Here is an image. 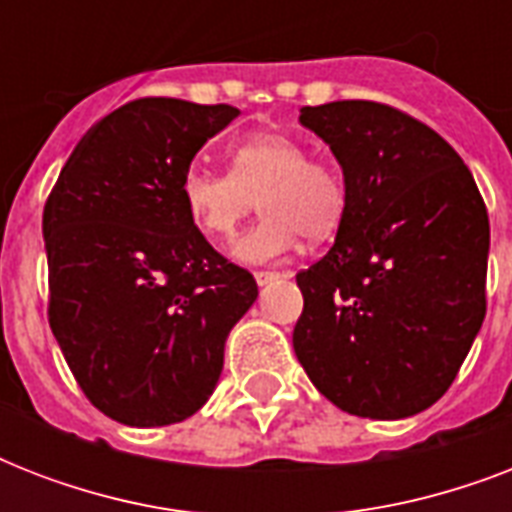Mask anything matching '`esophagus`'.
Segmentation results:
<instances>
[{"instance_id":"esophagus-1","label":"esophagus","mask_w":512,"mask_h":512,"mask_svg":"<svg viewBox=\"0 0 512 512\" xmlns=\"http://www.w3.org/2000/svg\"><path fill=\"white\" fill-rule=\"evenodd\" d=\"M287 273H279V271H257L255 273V281L260 284V287H268V284H273V281L284 279Z\"/></svg>"}]
</instances>
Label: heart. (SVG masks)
Masks as SVG:
<instances>
[{"label": "heart", "mask_w": 512, "mask_h": 512, "mask_svg": "<svg viewBox=\"0 0 512 512\" xmlns=\"http://www.w3.org/2000/svg\"><path fill=\"white\" fill-rule=\"evenodd\" d=\"M303 140L265 132L231 151V175L193 167L183 175L180 196L191 223L209 241L233 236L260 199L263 220L233 241L241 263H271L300 244L324 241L345 220L348 191L340 172L308 159Z\"/></svg>", "instance_id": "b5f03b06"}]
</instances>
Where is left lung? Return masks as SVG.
I'll return each instance as SVG.
<instances>
[{"instance_id": "obj_1", "label": "left lung", "mask_w": 512, "mask_h": 512, "mask_svg": "<svg viewBox=\"0 0 512 512\" xmlns=\"http://www.w3.org/2000/svg\"><path fill=\"white\" fill-rule=\"evenodd\" d=\"M300 124L335 154L348 209L297 273V361L342 412L404 420L444 396L484 324L486 204L460 154L396 108L337 100Z\"/></svg>"}]
</instances>
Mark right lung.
I'll return each instance as SVG.
<instances>
[{"label":"right lung","instance_id":"right-lung-1","mask_svg":"<svg viewBox=\"0 0 512 512\" xmlns=\"http://www.w3.org/2000/svg\"><path fill=\"white\" fill-rule=\"evenodd\" d=\"M236 116L132 100L87 130L44 204L52 335L84 396L130 428L207 404L257 300L252 273L217 255L180 196L193 156Z\"/></svg>","mask_w":512,"mask_h":512}]
</instances>
